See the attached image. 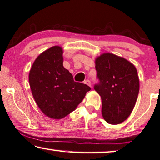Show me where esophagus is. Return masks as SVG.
Instances as JSON below:
<instances>
[{
	"instance_id": "obj_1",
	"label": "esophagus",
	"mask_w": 160,
	"mask_h": 160,
	"mask_svg": "<svg viewBox=\"0 0 160 160\" xmlns=\"http://www.w3.org/2000/svg\"><path fill=\"white\" fill-rule=\"evenodd\" d=\"M83 83H84L85 84L89 86H91V82H90L89 80H86V81H84V82H83Z\"/></svg>"
}]
</instances>
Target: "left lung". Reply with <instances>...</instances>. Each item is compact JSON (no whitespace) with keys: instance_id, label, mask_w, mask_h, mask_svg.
Instances as JSON below:
<instances>
[{"instance_id":"obj_1","label":"left lung","mask_w":160,"mask_h":160,"mask_svg":"<svg viewBox=\"0 0 160 160\" xmlns=\"http://www.w3.org/2000/svg\"><path fill=\"white\" fill-rule=\"evenodd\" d=\"M100 82L94 89L101 96L102 116L107 122L117 125L131 113L139 93L138 72L131 62L111 53H103L95 59Z\"/></svg>"}]
</instances>
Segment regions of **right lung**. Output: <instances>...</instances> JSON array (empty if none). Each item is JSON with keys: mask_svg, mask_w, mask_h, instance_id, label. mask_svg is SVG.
<instances>
[{"mask_svg": "<svg viewBox=\"0 0 160 160\" xmlns=\"http://www.w3.org/2000/svg\"><path fill=\"white\" fill-rule=\"evenodd\" d=\"M32 96L41 111L52 119H62L74 111L91 88L76 82L63 66V49L52 47L37 57L29 74Z\"/></svg>", "mask_w": 160, "mask_h": 160, "instance_id": "add662e5", "label": "right lung"}]
</instances>
